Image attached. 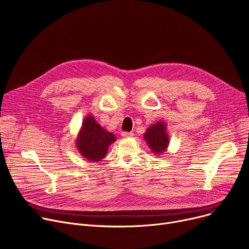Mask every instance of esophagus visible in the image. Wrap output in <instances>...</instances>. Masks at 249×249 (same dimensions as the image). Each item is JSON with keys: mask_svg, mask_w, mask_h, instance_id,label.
<instances>
[{"mask_svg": "<svg viewBox=\"0 0 249 249\" xmlns=\"http://www.w3.org/2000/svg\"><path fill=\"white\" fill-rule=\"evenodd\" d=\"M122 136L124 138H131L134 136V133H129V132H123L122 133Z\"/></svg>", "mask_w": 249, "mask_h": 249, "instance_id": "obj_1", "label": "esophagus"}]
</instances>
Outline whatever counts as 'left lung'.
<instances>
[{
    "instance_id": "left-lung-1",
    "label": "left lung",
    "mask_w": 249,
    "mask_h": 249,
    "mask_svg": "<svg viewBox=\"0 0 249 249\" xmlns=\"http://www.w3.org/2000/svg\"><path fill=\"white\" fill-rule=\"evenodd\" d=\"M145 140L148 143L151 150L157 154L162 155L161 153L165 152L169 145V139L166 133V126L162 122H158L155 124L151 125L144 135Z\"/></svg>"
}]
</instances>
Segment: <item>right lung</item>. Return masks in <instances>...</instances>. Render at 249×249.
Here are the masks:
<instances>
[{
	"label": "right lung",
	"instance_id": "obj_1",
	"mask_svg": "<svg viewBox=\"0 0 249 249\" xmlns=\"http://www.w3.org/2000/svg\"><path fill=\"white\" fill-rule=\"evenodd\" d=\"M115 140L116 138L113 134L106 132L97 124L95 118L88 115L83 122L78 135L77 148L83 157L89 161L96 162L105 157L108 146Z\"/></svg>",
	"mask_w": 249,
	"mask_h": 249
}]
</instances>
